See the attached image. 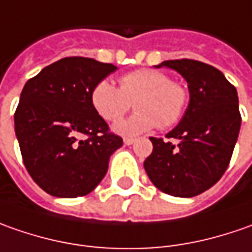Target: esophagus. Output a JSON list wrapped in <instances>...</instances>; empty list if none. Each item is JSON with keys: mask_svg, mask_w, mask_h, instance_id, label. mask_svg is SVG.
<instances>
[{"mask_svg": "<svg viewBox=\"0 0 252 252\" xmlns=\"http://www.w3.org/2000/svg\"><path fill=\"white\" fill-rule=\"evenodd\" d=\"M135 142V138H129V136H126L124 138V143L126 145H132Z\"/></svg>", "mask_w": 252, "mask_h": 252, "instance_id": "34e87169", "label": "esophagus"}]
</instances>
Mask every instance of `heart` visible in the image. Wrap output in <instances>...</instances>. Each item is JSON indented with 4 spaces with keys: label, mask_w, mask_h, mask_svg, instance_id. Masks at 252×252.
I'll list each match as a JSON object with an SVG mask.
<instances>
[{
    "label": "heart",
    "mask_w": 252,
    "mask_h": 252,
    "mask_svg": "<svg viewBox=\"0 0 252 252\" xmlns=\"http://www.w3.org/2000/svg\"><path fill=\"white\" fill-rule=\"evenodd\" d=\"M188 91L183 83L170 79L166 72L139 68L120 78V88L103 79L92 89L93 109L106 121L124 117L135 104L134 116L116 124V131L135 135L155 126L170 128L181 120L188 104Z\"/></svg>",
    "instance_id": "obj_1"
}]
</instances>
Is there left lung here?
<instances>
[{
  "mask_svg": "<svg viewBox=\"0 0 252 252\" xmlns=\"http://www.w3.org/2000/svg\"><path fill=\"white\" fill-rule=\"evenodd\" d=\"M160 66L186 78L189 104L167 139L151 136L153 151L143 166L164 194L189 198L215 186L229 167L241 126L239 96L219 69L205 63L181 58Z\"/></svg>",
  "mask_w": 252,
  "mask_h": 252,
  "instance_id": "left-lung-1",
  "label": "left lung"
}]
</instances>
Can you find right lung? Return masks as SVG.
<instances>
[{"label":"right lung","mask_w":252,"mask_h":252,"mask_svg":"<svg viewBox=\"0 0 252 252\" xmlns=\"http://www.w3.org/2000/svg\"><path fill=\"white\" fill-rule=\"evenodd\" d=\"M117 66L66 57L23 86L15 134L33 181L47 194L76 198L92 192L107 173L123 138L92 106V89Z\"/></svg>","instance_id":"obj_1"}]
</instances>
